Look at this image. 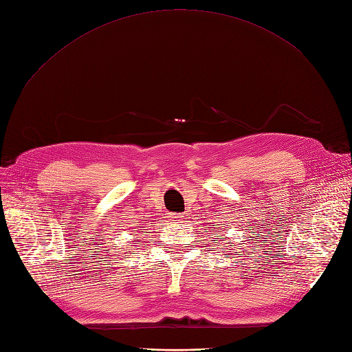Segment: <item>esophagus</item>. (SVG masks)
Here are the masks:
<instances>
[{
	"instance_id": "obj_1",
	"label": "esophagus",
	"mask_w": 352,
	"mask_h": 352,
	"mask_svg": "<svg viewBox=\"0 0 352 352\" xmlns=\"http://www.w3.org/2000/svg\"><path fill=\"white\" fill-rule=\"evenodd\" d=\"M168 219L172 220V221H179V220H182V217L177 216V214H168Z\"/></svg>"
}]
</instances>
